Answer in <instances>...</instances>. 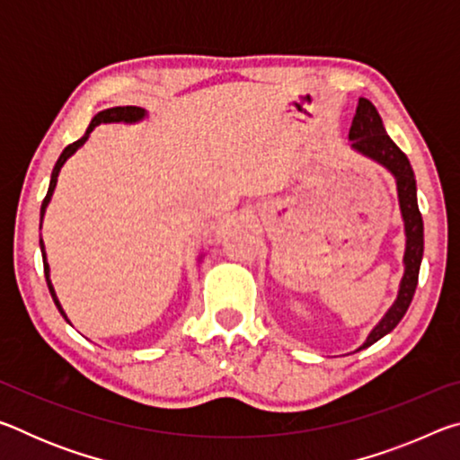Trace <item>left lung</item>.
Returning a JSON list of instances; mask_svg holds the SVG:
<instances>
[{"instance_id":"obj_1","label":"left lung","mask_w":460,"mask_h":460,"mask_svg":"<svg viewBox=\"0 0 460 460\" xmlns=\"http://www.w3.org/2000/svg\"><path fill=\"white\" fill-rule=\"evenodd\" d=\"M349 139H351L353 150L369 155L371 160L379 162L381 166H385L389 172L394 174L395 184H398L403 225H406V253H403V266H406V271H403L400 284L398 300L394 302V306L387 310V314L381 318V323L371 331L367 341L363 342L361 349H365L373 345V342H377L381 337H385L387 332H392L395 326H398L403 314H406L411 298H414L420 263H422L424 253V223L418 208L414 170L410 166L408 155L403 154L400 147L394 144V139L385 134L384 121H381L377 109L373 107L371 101L363 97L359 99L351 129H349Z\"/></svg>"}]
</instances>
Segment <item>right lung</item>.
Segmentation results:
<instances>
[{
  "instance_id": "obj_1",
  "label": "right lung",
  "mask_w": 460,
  "mask_h": 460,
  "mask_svg": "<svg viewBox=\"0 0 460 460\" xmlns=\"http://www.w3.org/2000/svg\"><path fill=\"white\" fill-rule=\"evenodd\" d=\"M144 118H146V109H142V107H134V105H128V107H111V109H105V111H99V113L95 115V118L91 119L87 131H84V136H83L81 139H76V142L68 144V146L65 147V150H62L60 158L57 160V164H54V168H52V176H50L49 192H46V197H44V200H42L40 219L44 217L46 207H49V202H50V197H52V192H54V186H57V178H58V172H60L62 164H65V162H66L68 158H71V155H73L76 150H79V147H81L84 142H87L89 134H91L93 129H95V128L99 126V123H118V121L136 123V121L144 119ZM40 249H42V260H44V276H46V284H49V290H50V294H52L54 305H57V308L60 310V314L66 318V314L62 313V308H60V305H58L57 294H54V288H52V284H50V268H49V263H46V253H44V243H42V239H40Z\"/></svg>"
}]
</instances>
